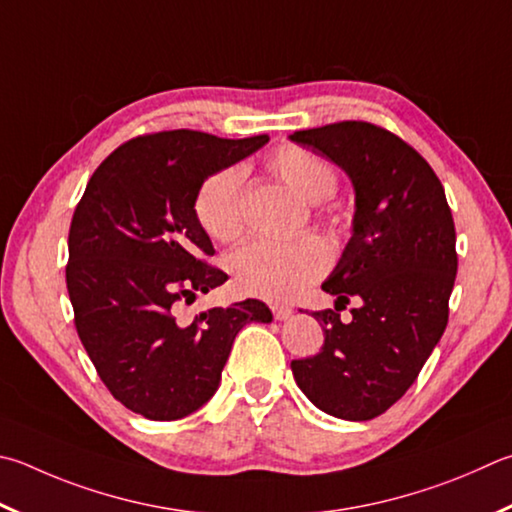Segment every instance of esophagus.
<instances>
[{
    "instance_id": "34e87169",
    "label": "esophagus",
    "mask_w": 512,
    "mask_h": 512,
    "mask_svg": "<svg viewBox=\"0 0 512 512\" xmlns=\"http://www.w3.org/2000/svg\"><path fill=\"white\" fill-rule=\"evenodd\" d=\"M271 311H273V318L280 320V322H282V320H288V318H291V315H293L291 306H282V304H273Z\"/></svg>"
}]
</instances>
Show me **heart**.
Listing matches in <instances>:
<instances>
[{
  "label": "heart",
  "mask_w": 512,
  "mask_h": 512,
  "mask_svg": "<svg viewBox=\"0 0 512 512\" xmlns=\"http://www.w3.org/2000/svg\"><path fill=\"white\" fill-rule=\"evenodd\" d=\"M266 170L288 190L309 203L327 201L338 188V174L329 161L304 147L284 145L266 159ZM194 215L217 241H235L244 232V172L224 167L210 174L194 197ZM232 282L244 295L282 302L327 271L329 253L320 239L302 237L286 244L250 241L230 257Z\"/></svg>",
  "instance_id": "heart-1"
}]
</instances>
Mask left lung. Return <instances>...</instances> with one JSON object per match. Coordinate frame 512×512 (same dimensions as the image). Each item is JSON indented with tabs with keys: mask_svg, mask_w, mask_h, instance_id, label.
<instances>
[{
	"mask_svg": "<svg viewBox=\"0 0 512 512\" xmlns=\"http://www.w3.org/2000/svg\"><path fill=\"white\" fill-rule=\"evenodd\" d=\"M291 141L347 172L353 232L322 291L336 309L313 311L324 345L293 360L297 387L336 418L369 421L401 398L448 324L457 232L443 185L403 138L365 120L302 129ZM353 301L352 322L338 310Z\"/></svg>",
	"mask_w": 512,
	"mask_h": 512,
	"instance_id": "1",
	"label": "left lung"
}]
</instances>
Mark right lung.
<instances>
[{
    "label": "right lung",
    "mask_w": 512,
    "mask_h": 512,
    "mask_svg": "<svg viewBox=\"0 0 512 512\" xmlns=\"http://www.w3.org/2000/svg\"><path fill=\"white\" fill-rule=\"evenodd\" d=\"M266 143L192 129L132 138L98 165L73 212L67 291L78 336L111 396L150 421L208 403L237 333L273 320L259 300L192 322L176 315L228 280L208 264L215 248L194 215L201 183Z\"/></svg>",
    "instance_id": "obj_1"
}]
</instances>
